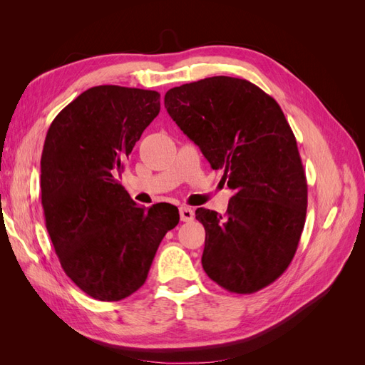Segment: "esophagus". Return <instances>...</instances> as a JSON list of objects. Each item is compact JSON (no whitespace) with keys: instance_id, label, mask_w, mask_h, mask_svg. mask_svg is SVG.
Returning <instances> with one entry per match:
<instances>
[{"instance_id":"esophagus-1","label":"esophagus","mask_w":365,"mask_h":365,"mask_svg":"<svg viewBox=\"0 0 365 365\" xmlns=\"http://www.w3.org/2000/svg\"><path fill=\"white\" fill-rule=\"evenodd\" d=\"M180 217H181L182 222H192L193 217H195L193 210L189 208V207H181L180 208Z\"/></svg>"}]
</instances>
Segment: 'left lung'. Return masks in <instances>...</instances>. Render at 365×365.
I'll list each match as a JSON object with an SVG mask.
<instances>
[{
	"label": "left lung",
	"mask_w": 365,
	"mask_h": 365,
	"mask_svg": "<svg viewBox=\"0 0 365 365\" xmlns=\"http://www.w3.org/2000/svg\"><path fill=\"white\" fill-rule=\"evenodd\" d=\"M164 106L235 190L224 216L196 210L204 271L230 292L260 291L289 267L306 220L307 182L288 120L259 86L228 76L175 86Z\"/></svg>",
	"instance_id": "1"
}]
</instances>
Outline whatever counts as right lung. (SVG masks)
Segmentation results:
<instances>
[{"mask_svg": "<svg viewBox=\"0 0 365 365\" xmlns=\"http://www.w3.org/2000/svg\"><path fill=\"white\" fill-rule=\"evenodd\" d=\"M160 94L93 86L51 121L41 157L46 227L65 274L90 297L118 302L145 284L178 208L148 210L117 180L150 121Z\"/></svg>", "mask_w": 365, "mask_h": 365, "instance_id": "right-lung-1", "label": "right lung"}]
</instances>
